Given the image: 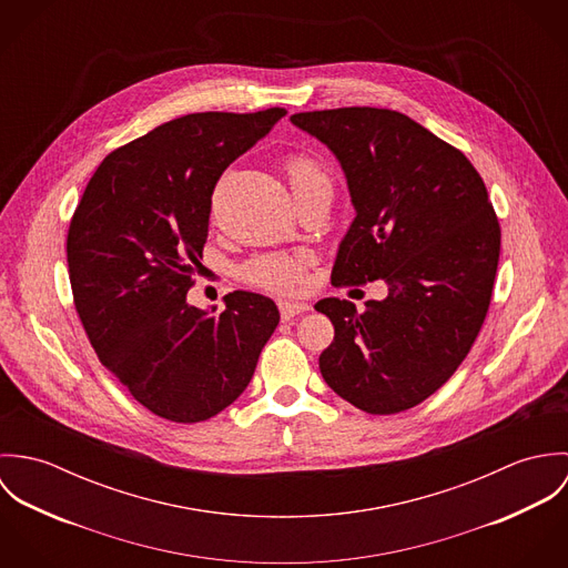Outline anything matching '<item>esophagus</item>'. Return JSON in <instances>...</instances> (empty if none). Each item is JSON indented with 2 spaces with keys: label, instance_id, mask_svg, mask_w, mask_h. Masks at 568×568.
<instances>
[{
  "label": "esophagus",
  "instance_id": "1",
  "mask_svg": "<svg viewBox=\"0 0 568 568\" xmlns=\"http://www.w3.org/2000/svg\"><path fill=\"white\" fill-rule=\"evenodd\" d=\"M277 306H280V315H282L284 322H288V320H293L295 315H302V313L308 311V304H304V302H291V300H282Z\"/></svg>",
  "mask_w": 568,
  "mask_h": 568
}]
</instances>
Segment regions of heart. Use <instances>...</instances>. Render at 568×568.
<instances>
[{
	"mask_svg": "<svg viewBox=\"0 0 568 568\" xmlns=\"http://www.w3.org/2000/svg\"><path fill=\"white\" fill-rule=\"evenodd\" d=\"M286 176L295 199L311 192L332 190L329 174L324 163L306 153H297L286 160ZM306 262H308L306 255L264 253L248 260L241 268V275L246 284L275 291V293H288L302 286Z\"/></svg>",
	"mask_w": 568,
	"mask_h": 568,
	"instance_id": "1",
	"label": "heart"
}]
</instances>
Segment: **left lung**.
<instances>
[{
    "label": "left lung",
    "mask_w": 568,
    "mask_h": 568,
    "mask_svg": "<svg viewBox=\"0 0 568 568\" xmlns=\"http://www.w3.org/2000/svg\"><path fill=\"white\" fill-rule=\"evenodd\" d=\"M338 160L356 216L332 284L383 280L387 297L315 304L334 325L325 383L372 415L435 394L468 356L491 300L500 227L486 183L455 146L405 113L345 106L291 115Z\"/></svg>",
    "instance_id": "obj_1"
}]
</instances>
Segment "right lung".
Returning a JSON list of instances; mask_svg holds the SVG:
<instances>
[{"label":"right lung","mask_w":568,"mask_h":568,"mask_svg":"<svg viewBox=\"0 0 568 568\" xmlns=\"http://www.w3.org/2000/svg\"><path fill=\"white\" fill-rule=\"evenodd\" d=\"M284 115L273 106L165 122L104 158L70 223L74 304L100 363L170 422H203L232 405L280 324L273 300L257 293L225 295L219 315L185 295L216 181Z\"/></svg>","instance_id":"right-lung-1"}]
</instances>
